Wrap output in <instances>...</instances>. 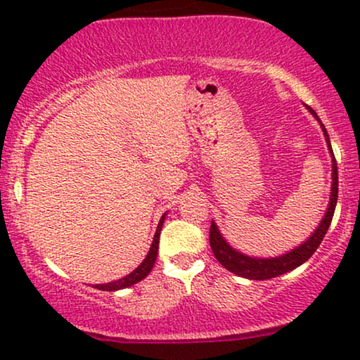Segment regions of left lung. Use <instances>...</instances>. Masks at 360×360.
I'll list each match as a JSON object with an SVG mask.
<instances>
[{
    "label": "left lung",
    "mask_w": 360,
    "mask_h": 360,
    "mask_svg": "<svg viewBox=\"0 0 360 360\" xmlns=\"http://www.w3.org/2000/svg\"><path fill=\"white\" fill-rule=\"evenodd\" d=\"M308 110L319 121V117L316 112H314V110H311V108H308ZM319 124H321V121H319ZM321 129L324 132V137H326L328 149L333 155V186H331V198H329V206L326 210V214L323 216L321 223H319L316 231H314L313 236H309L308 240H304L302 245L292 249L287 254L278 255V257H272V259H259V257H249V255L240 254L236 249L231 248V245L224 240L223 236H221L214 221H211V228H210L211 250H213L214 257L218 259V262L223 265L226 270H229V272H233L244 278L269 280L300 267V265L307 262V260L316 252V249L319 248V244H321L324 234H326L329 224H331L334 210H336V203H338V164H336V159H334L331 141H329L326 127L321 124Z\"/></svg>",
    "instance_id": "obj_1"
}]
</instances>
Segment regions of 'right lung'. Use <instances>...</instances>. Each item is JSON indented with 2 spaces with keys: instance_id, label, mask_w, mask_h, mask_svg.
<instances>
[{
  "instance_id": "obj_1",
  "label": "right lung",
  "mask_w": 360,
  "mask_h": 360,
  "mask_svg": "<svg viewBox=\"0 0 360 360\" xmlns=\"http://www.w3.org/2000/svg\"><path fill=\"white\" fill-rule=\"evenodd\" d=\"M164 219H165V214L162 216L160 221H159V226H157V231H155L154 240H152V245H150V249H149V254H147V257H146L144 260H142V264L139 265V267H137L136 270H132V272H131L129 275H126V277L116 280V282L95 285V288H98V290H105V292H116V290L127 288V287H131V285L141 282L142 278H146L147 275H149L150 270H152V267H154V264H155L157 250H159V238H160L162 226H164Z\"/></svg>"
}]
</instances>
